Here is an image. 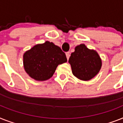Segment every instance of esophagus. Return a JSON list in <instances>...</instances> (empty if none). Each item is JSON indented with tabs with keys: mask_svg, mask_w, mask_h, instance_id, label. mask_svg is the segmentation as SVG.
<instances>
[{
	"mask_svg": "<svg viewBox=\"0 0 123 123\" xmlns=\"http://www.w3.org/2000/svg\"><path fill=\"white\" fill-rule=\"evenodd\" d=\"M66 55L67 59L68 60L69 58V57H70V52H68L66 53Z\"/></svg>",
	"mask_w": 123,
	"mask_h": 123,
	"instance_id": "1",
	"label": "esophagus"
}]
</instances>
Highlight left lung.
I'll return each mask as SVG.
<instances>
[{"instance_id": "8db88e82", "label": "left lung", "mask_w": 123, "mask_h": 123, "mask_svg": "<svg viewBox=\"0 0 123 123\" xmlns=\"http://www.w3.org/2000/svg\"><path fill=\"white\" fill-rule=\"evenodd\" d=\"M74 76L81 80L88 81L98 73L102 61L94 50L88 49L85 44L76 46L69 59Z\"/></svg>"}]
</instances>
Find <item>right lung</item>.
I'll list each match as a JSON object with an SVG mask.
<instances>
[{
  "instance_id": "right-lung-1",
  "label": "right lung",
  "mask_w": 123,
  "mask_h": 123,
  "mask_svg": "<svg viewBox=\"0 0 123 123\" xmlns=\"http://www.w3.org/2000/svg\"><path fill=\"white\" fill-rule=\"evenodd\" d=\"M67 62L66 54L61 49L47 41L37 44L23 55L25 71L37 81H45L53 76L57 67Z\"/></svg>"
}]
</instances>
